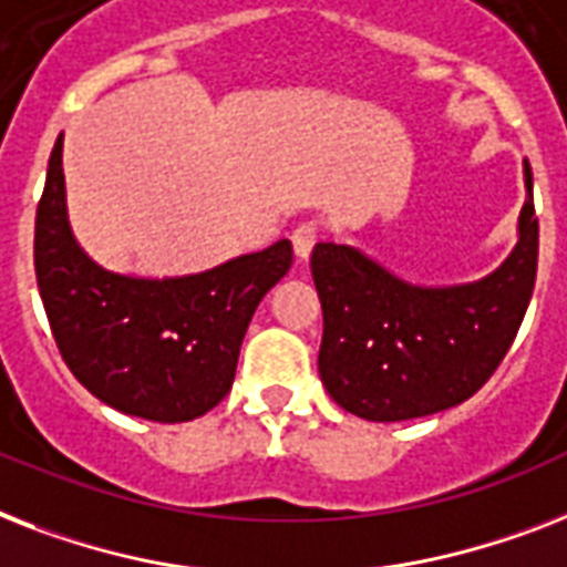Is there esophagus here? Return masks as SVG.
I'll use <instances>...</instances> for the list:
<instances>
[{
  "mask_svg": "<svg viewBox=\"0 0 567 567\" xmlns=\"http://www.w3.org/2000/svg\"><path fill=\"white\" fill-rule=\"evenodd\" d=\"M291 241H293V252H297V259L306 261L308 256H311V250H315V244L320 241V227H317V224H311V220H308V224H299V227L293 229Z\"/></svg>",
  "mask_w": 567,
  "mask_h": 567,
  "instance_id": "esophagus-1",
  "label": "esophagus"
}]
</instances>
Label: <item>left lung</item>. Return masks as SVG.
Returning <instances> with one entry per match:
<instances>
[{
	"instance_id": "obj_1",
	"label": "left lung",
	"mask_w": 567,
	"mask_h": 567,
	"mask_svg": "<svg viewBox=\"0 0 567 567\" xmlns=\"http://www.w3.org/2000/svg\"><path fill=\"white\" fill-rule=\"evenodd\" d=\"M524 183L518 244L481 282L419 288L349 244H317L311 276L323 306L317 370L343 411L370 422L449 411L498 370L536 285L530 165H524Z\"/></svg>"
}]
</instances>
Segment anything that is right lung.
Instances as JSON below:
<instances>
[{"label":"right lung","instance_id":"add662e5","mask_svg":"<svg viewBox=\"0 0 567 567\" xmlns=\"http://www.w3.org/2000/svg\"><path fill=\"white\" fill-rule=\"evenodd\" d=\"M293 261L291 241L195 276L110 274L78 247L66 218L63 136L34 227L37 288L54 343L95 399L127 416L188 422L229 393L244 331Z\"/></svg>","mask_w":567,"mask_h":567}]
</instances>
